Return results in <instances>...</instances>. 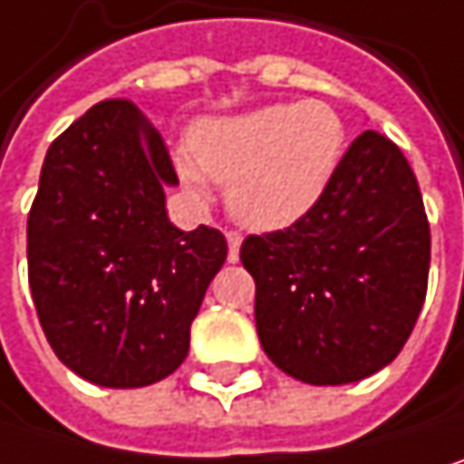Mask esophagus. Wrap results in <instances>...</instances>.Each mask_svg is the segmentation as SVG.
<instances>
[{
  "instance_id": "1",
  "label": "esophagus",
  "mask_w": 464,
  "mask_h": 464,
  "mask_svg": "<svg viewBox=\"0 0 464 464\" xmlns=\"http://www.w3.org/2000/svg\"><path fill=\"white\" fill-rule=\"evenodd\" d=\"M226 241H228V263H236L238 260V249H241V233L228 231L226 233Z\"/></svg>"
}]
</instances>
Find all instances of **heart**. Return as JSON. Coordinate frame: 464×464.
<instances>
[{
  "label": "heart",
  "instance_id": "heart-1",
  "mask_svg": "<svg viewBox=\"0 0 464 464\" xmlns=\"http://www.w3.org/2000/svg\"><path fill=\"white\" fill-rule=\"evenodd\" d=\"M348 148L343 113L326 101L268 103L196 124L175 169L196 198L226 183L231 215L257 231L305 218L329 190Z\"/></svg>",
  "mask_w": 464,
  "mask_h": 464
}]
</instances>
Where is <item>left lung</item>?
I'll use <instances>...</instances> for the list:
<instances>
[{
  "label": "left lung",
  "instance_id": "1",
  "mask_svg": "<svg viewBox=\"0 0 464 464\" xmlns=\"http://www.w3.org/2000/svg\"><path fill=\"white\" fill-rule=\"evenodd\" d=\"M266 356L308 385L358 382L399 356L428 292L430 228L399 146L366 130L329 190L284 231L249 236Z\"/></svg>",
  "mask_w": 464,
  "mask_h": 464
}]
</instances>
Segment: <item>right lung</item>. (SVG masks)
Returning a JSON list of instances; mask_svg holds the SVG:
<instances>
[{
	"label": "right lung",
	"instance_id": "right-lung-1",
	"mask_svg": "<svg viewBox=\"0 0 464 464\" xmlns=\"http://www.w3.org/2000/svg\"><path fill=\"white\" fill-rule=\"evenodd\" d=\"M178 186L159 130L103 101L50 146L28 215V284L55 356L101 388H146L188 356L228 244L167 218Z\"/></svg>",
	"mask_w": 464,
	"mask_h": 464
}]
</instances>
